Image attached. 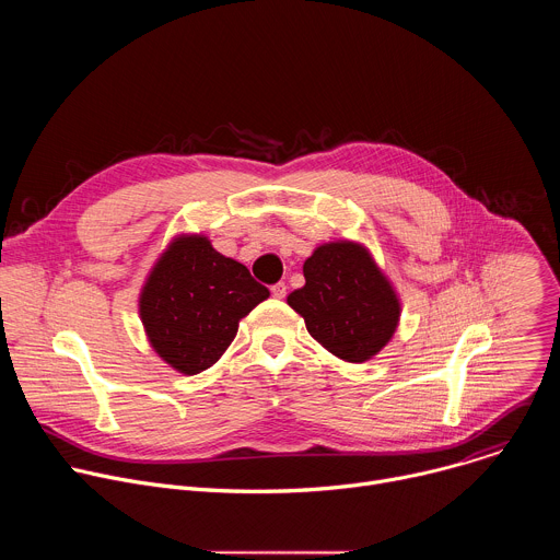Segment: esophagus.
I'll return each mask as SVG.
<instances>
[{"label":"esophagus","instance_id":"esophagus-1","mask_svg":"<svg viewBox=\"0 0 560 560\" xmlns=\"http://www.w3.org/2000/svg\"><path fill=\"white\" fill-rule=\"evenodd\" d=\"M270 292H272V296H275V299H283V296H285V292H288V285H285L283 281H279V283H275V285L270 288Z\"/></svg>","mask_w":560,"mask_h":560}]
</instances>
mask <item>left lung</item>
Masks as SVG:
<instances>
[{"mask_svg": "<svg viewBox=\"0 0 560 560\" xmlns=\"http://www.w3.org/2000/svg\"><path fill=\"white\" fill-rule=\"evenodd\" d=\"M305 285L288 294L314 341L348 363L374 359L401 322V299L368 246L352 238L316 246L303 264Z\"/></svg>", "mask_w": 560, "mask_h": 560, "instance_id": "8db88e82", "label": "left lung"}]
</instances>
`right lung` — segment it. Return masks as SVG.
Returning a JSON list of instances; mask_svg holds the SVG:
<instances>
[{
  "label": "right lung",
  "mask_w": 560,
  "mask_h": 560,
  "mask_svg": "<svg viewBox=\"0 0 560 560\" xmlns=\"http://www.w3.org/2000/svg\"><path fill=\"white\" fill-rule=\"evenodd\" d=\"M270 290L250 270L217 253L201 232H182L152 264L141 292L139 318L150 348L182 374L212 368Z\"/></svg>",
  "instance_id": "1"
}]
</instances>
